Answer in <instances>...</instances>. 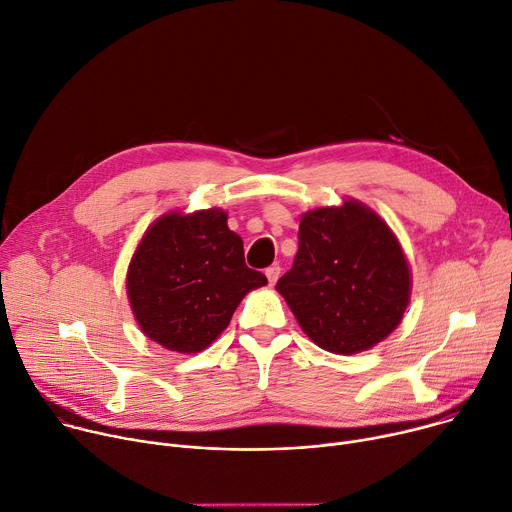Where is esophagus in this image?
Returning a JSON list of instances; mask_svg holds the SVG:
<instances>
[{"instance_id": "obj_1", "label": "esophagus", "mask_w": 512, "mask_h": 512, "mask_svg": "<svg viewBox=\"0 0 512 512\" xmlns=\"http://www.w3.org/2000/svg\"><path fill=\"white\" fill-rule=\"evenodd\" d=\"M280 273H282V267L277 265V263L265 269V275H267V280H269V286H275V282L280 280Z\"/></svg>"}]
</instances>
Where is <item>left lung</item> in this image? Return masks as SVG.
<instances>
[{"label": "left lung", "mask_w": 512, "mask_h": 512, "mask_svg": "<svg viewBox=\"0 0 512 512\" xmlns=\"http://www.w3.org/2000/svg\"><path fill=\"white\" fill-rule=\"evenodd\" d=\"M275 288L318 347L351 355L398 327L410 269L388 224L349 200L302 216L294 265Z\"/></svg>", "instance_id": "obj_1"}]
</instances>
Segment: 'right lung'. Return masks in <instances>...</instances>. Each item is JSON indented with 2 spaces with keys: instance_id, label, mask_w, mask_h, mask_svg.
Masks as SVG:
<instances>
[{
  "instance_id": "obj_1",
  "label": "right lung",
  "mask_w": 512,
  "mask_h": 512,
  "mask_svg": "<svg viewBox=\"0 0 512 512\" xmlns=\"http://www.w3.org/2000/svg\"><path fill=\"white\" fill-rule=\"evenodd\" d=\"M267 284L247 267L243 241L212 208L159 218L128 267L126 290L143 333L177 353L206 349L243 296Z\"/></svg>"
}]
</instances>
